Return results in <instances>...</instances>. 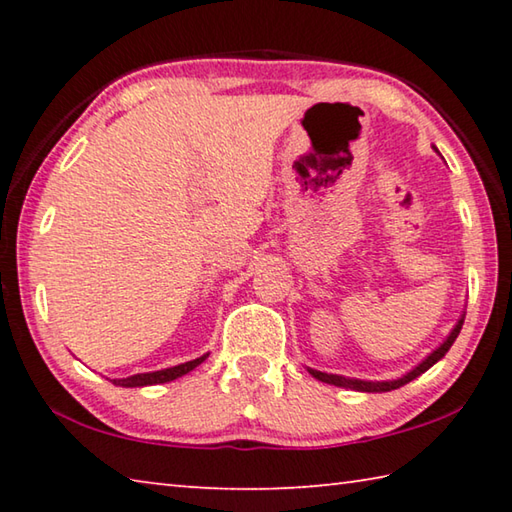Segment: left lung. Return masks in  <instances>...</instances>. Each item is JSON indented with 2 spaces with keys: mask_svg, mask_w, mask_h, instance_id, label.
I'll return each instance as SVG.
<instances>
[{
  "mask_svg": "<svg viewBox=\"0 0 512 512\" xmlns=\"http://www.w3.org/2000/svg\"><path fill=\"white\" fill-rule=\"evenodd\" d=\"M463 320L465 318H461L456 323V327L452 329V334L447 336V341L440 345L438 350H433L427 359H424L418 368H413L411 372H406L404 377H400V379H395V381H361V379H348V377H341V375H327V372H320V370H309L311 375H314L316 379H320V381H325V384H334V386H343V388H352V391H363V393H386V391H395V388H400V386H404V384H409V381H413L415 377H420L424 370H429L433 363L436 361H440L447 354V350L452 348V343L456 341V336H458V332H461V327H463Z\"/></svg>",
  "mask_w": 512,
  "mask_h": 512,
  "instance_id": "1",
  "label": "left lung"
}]
</instances>
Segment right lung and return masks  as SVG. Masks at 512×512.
<instances>
[{
  "label": "right lung",
  "mask_w": 512,
  "mask_h": 512,
  "mask_svg": "<svg viewBox=\"0 0 512 512\" xmlns=\"http://www.w3.org/2000/svg\"><path fill=\"white\" fill-rule=\"evenodd\" d=\"M207 359V354L203 357H198L194 361H187V363H180V366H173V368H164L158 372H142V375H133V377H126V379H112V384L117 386H124V388H135V386H153V384H164V381H173L178 377L187 375L189 370H194L198 363H203Z\"/></svg>",
  "instance_id": "right-lung-1"
}]
</instances>
